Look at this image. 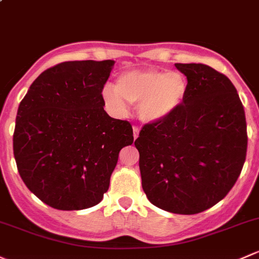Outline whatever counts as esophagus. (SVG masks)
Returning <instances> with one entry per match:
<instances>
[{
    "instance_id": "1",
    "label": "esophagus",
    "mask_w": 259,
    "mask_h": 259,
    "mask_svg": "<svg viewBox=\"0 0 259 259\" xmlns=\"http://www.w3.org/2000/svg\"><path fill=\"white\" fill-rule=\"evenodd\" d=\"M133 130H134V139H137L139 137V132H140V130H139V127L137 126L133 127Z\"/></svg>"
}]
</instances>
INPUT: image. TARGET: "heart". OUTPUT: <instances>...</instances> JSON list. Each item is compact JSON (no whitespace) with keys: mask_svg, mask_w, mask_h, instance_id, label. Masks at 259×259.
<instances>
[{"mask_svg":"<svg viewBox=\"0 0 259 259\" xmlns=\"http://www.w3.org/2000/svg\"><path fill=\"white\" fill-rule=\"evenodd\" d=\"M189 84L184 74L159 69H139L122 73L115 88L105 85L103 98L116 114L127 113V104L138 105L140 118L146 122L167 119L184 104Z\"/></svg>","mask_w":259,"mask_h":259,"instance_id":"heart-1","label":"heart"}]
</instances>
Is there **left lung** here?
Instances as JSON below:
<instances>
[{
    "mask_svg": "<svg viewBox=\"0 0 259 259\" xmlns=\"http://www.w3.org/2000/svg\"><path fill=\"white\" fill-rule=\"evenodd\" d=\"M175 67L189 84L184 104L165 120L144 125L134 144L149 201L195 214L220 202L237 181L248 143L246 115L225 74L201 63Z\"/></svg>",
    "mask_w": 259,
    "mask_h": 259,
    "instance_id": "obj_1",
    "label": "left lung"
}]
</instances>
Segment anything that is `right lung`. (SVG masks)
<instances>
[{
    "label": "right lung",
    "mask_w": 259,
    "mask_h": 259,
    "mask_svg": "<svg viewBox=\"0 0 259 259\" xmlns=\"http://www.w3.org/2000/svg\"><path fill=\"white\" fill-rule=\"evenodd\" d=\"M114 61L63 62L39 74L20 103L13 154L22 180L46 205L93 207L108 191L132 124L110 118L103 88Z\"/></svg>",
    "instance_id": "right-lung-1"
}]
</instances>
